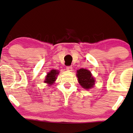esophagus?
Segmentation results:
<instances>
[{
    "label": "esophagus",
    "instance_id": "esophagus-1",
    "mask_svg": "<svg viewBox=\"0 0 133 133\" xmlns=\"http://www.w3.org/2000/svg\"><path fill=\"white\" fill-rule=\"evenodd\" d=\"M72 67L71 66H67L66 67V69H67V70H68V71H72Z\"/></svg>",
    "mask_w": 133,
    "mask_h": 133
}]
</instances>
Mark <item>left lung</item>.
<instances>
[{
  "instance_id": "8db88e82",
  "label": "left lung",
  "mask_w": 133,
  "mask_h": 133,
  "mask_svg": "<svg viewBox=\"0 0 133 133\" xmlns=\"http://www.w3.org/2000/svg\"><path fill=\"white\" fill-rule=\"evenodd\" d=\"M76 76L79 83L84 89H89L93 87L95 84V79L89 70L81 69L77 70Z\"/></svg>"
}]
</instances>
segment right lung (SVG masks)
<instances>
[{"mask_svg":"<svg viewBox=\"0 0 133 133\" xmlns=\"http://www.w3.org/2000/svg\"><path fill=\"white\" fill-rule=\"evenodd\" d=\"M58 74V71H57V70H52L50 72L48 73L47 76H46V79L44 81V83H48L49 85H52L54 83V81H55L57 75Z\"/></svg>","mask_w":133,"mask_h":133,"instance_id":"add662e5","label":"right lung"}]
</instances>
